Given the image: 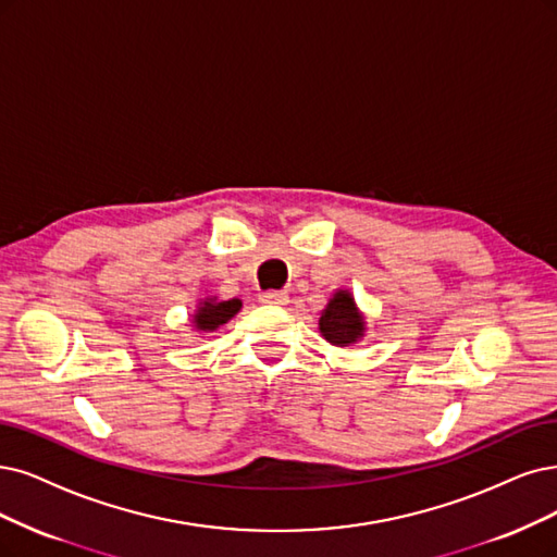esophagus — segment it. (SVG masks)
Wrapping results in <instances>:
<instances>
[{"instance_id": "esophagus-1", "label": "esophagus", "mask_w": 557, "mask_h": 557, "mask_svg": "<svg viewBox=\"0 0 557 557\" xmlns=\"http://www.w3.org/2000/svg\"><path fill=\"white\" fill-rule=\"evenodd\" d=\"M286 300H289L286 292H263V294H259V302H263V305L280 307V305H286Z\"/></svg>"}]
</instances>
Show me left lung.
<instances>
[{"label": "left lung", "instance_id": "8db88e82", "mask_svg": "<svg viewBox=\"0 0 557 557\" xmlns=\"http://www.w3.org/2000/svg\"><path fill=\"white\" fill-rule=\"evenodd\" d=\"M321 335L337 346H348L362 337L364 321L356 310V302L348 292H337L335 298L327 302L319 319Z\"/></svg>", "mask_w": 557, "mask_h": 557}]
</instances>
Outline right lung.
Listing matches in <instances>:
<instances>
[{
    "mask_svg": "<svg viewBox=\"0 0 557 557\" xmlns=\"http://www.w3.org/2000/svg\"><path fill=\"white\" fill-rule=\"evenodd\" d=\"M240 310V300L232 298V300H203V305H199V310L195 314V325L197 331H215L218 325L230 321L236 312Z\"/></svg>",
    "mask_w": 557,
    "mask_h": 557,
    "instance_id": "right-lung-1",
    "label": "right lung"
}]
</instances>
